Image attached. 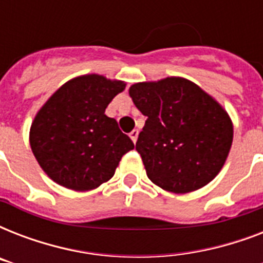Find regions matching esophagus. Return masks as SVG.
<instances>
[{
  "mask_svg": "<svg viewBox=\"0 0 263 263\" xmlns=\"http://www.w3.org/2000/svg\"><path fill=\"white\" fill-rule=\"evenodd\" d=\"M138 135H139V131H138V129H134V131L129 134V136H131V139L134 143H136V140H138Z\"/></svg>",
  "mask_w": 263,
  "mask_h": 263,
  "instance_id": "obj_1",
  "label": "esophagus"
}]
</instances>
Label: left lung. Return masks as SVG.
I'll return each instance as SVG.
<instances>
[{
  "instance_id": "left-lung-1",
  "label": "left lung",
  "mask_w": 263,
  "mask_h": 263,
  "mask_svg": "<svg viewBox=\"0 0 263 263\" xmlns=\"http://www.w3.org/2000/svg\"><path fill=\"white\" fill-rule=\"evenodd\" d=\"M129 97L147 116L136 152L153 183L187 194L220 173L232 146L233 124L212 95L191 80L171 76L132 84Z\"/></svg>"
}]
</instances>
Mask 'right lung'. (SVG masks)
I'll return each mask as SVG.
<instances>
[{"label":"right lung","mask_w":263,"mask_h":263,"mask_svg":"<svg viewBox=\"0 0 263 263\" xmlns=\"http://www.w3.org/2000/svg\"><path fill=\"white\" fill-rule=\"evenodd\" d=\"M125 88L123 80L88 73L64 83L35 115L30 146L54 183L90 191L113 177L121 157L135 147L107 105Z\"/></svg>","instance_id":"1"}]
</instances>
